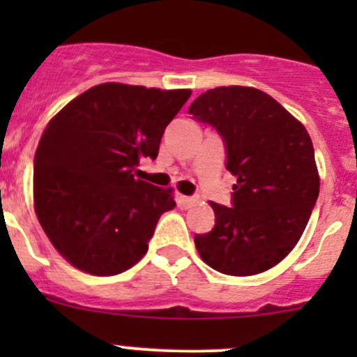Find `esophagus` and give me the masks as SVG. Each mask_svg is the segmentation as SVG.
<instances>
[{
	"mask_svg": "<svg viewBox=\"0 0 357 357\" xmlns=\"http://www.w3.org/2000/svg\"><path fill=\"white\" fill-rule=\"evenodd\" d=\"M197 202H199V199H197V197H179V204H181V207L183 208H188V207H192L193 204H197Z\"/></svg>",
	"mask_w": 357,
	"mask_h": 357,
	"instance_id": "obj_1",
	"label": "esophagus"
}]
</instances>
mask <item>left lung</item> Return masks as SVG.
<instances>
[{
  "instance_id": "left-lung-1",
  "label": "left lung",
  "mask_w": 357,
  "mask_h": 357,
  "mask_svg": "<svg viewBox=\"0 0 357 357\" xmlns=\"http://www.w3.org/2000/svg\"><path fill=\"white\" fill-rule=\"evenodd\" d=\"M188 112L219 132L236 178L231 205L211 202L214 228L195 235L202 261L231 276L273 268L298 242L318 199L307 131L275 98L243 86L208 89Z\"/></svg>"
}]
</instances>
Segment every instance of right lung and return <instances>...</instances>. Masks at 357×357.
<instances>
[{"label": "right lung", "instance_id": "right-lung-1", "mask_svg": "<svg viewBox=\"0 0 357 357\" xmlns=\"http://www.w3.org/2000/svg\"><path fill=\"white\" fill-rule=\"evenodd\" d=\"M190 89L105 82L50 121L34 155V207L53 247L81 271L119 275L135 266L164 212L169 190L136 179Z\"/></svg>", "mask_w": 357, "mask_h": 357}]
</instances>
